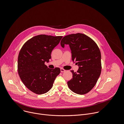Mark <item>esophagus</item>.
I'll return each instance as SVG.
<instances>
[{"label":"esophagus","mask_w":124,"mask_h":124,"mask_svg":"<svg viewBox=\"0 0 124 124\" xmlns=\"http://www.w3.org/2000/svg\"><path fill=\"white\" fill-rule=\"evenodd\" d=\"M60 71H61V73H64V72H65L66 71V70H65L64 69H63L62 68H61L60 69Z\"/></svg>","instance_id":"obj_1"}]
</instances>
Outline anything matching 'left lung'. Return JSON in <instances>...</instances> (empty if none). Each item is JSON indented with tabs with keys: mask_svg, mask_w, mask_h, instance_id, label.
Returning a JSON list of instances; mask_svg holds the SVG:
<instances>
[{
	"mask_svg": "<svg viewBox=\"0 0 124 124\" xmlns=\"http://www.w3.org/2000/svg\"><path fill=\"white\" fill-rule=\"evenodd\" d=\"M60 44L62 47L69 45L72 59L78 66L77 72L70 70L73 78L67 82L70 89L79 95L88 93L101 73V54L97 45L90 37L79 33L64 36Z\"/></svg>",
	"mask_w": 124,
	"mask_h": 124,
	"instance_id": "obj_1",
	"label": "left lung"
}]
</instances>
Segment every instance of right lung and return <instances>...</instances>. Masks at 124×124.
<instances>
[{
	"label": "right lung",
	"mask_w": 124,
	"mask_h": 124,
	"mask_svg": "<svg viewBox=\"0 0 124 124\" xmlns=\"http://www.w3.org/2000/svg\"><path fill=\"white\" fill-rule=\"evenodd\" d=\"M62 37L39 35L28 40L22 47L17 70L23 84L33 93L40 95L48 92L60 74L59 68L49 69L45 63L49 62L52 50Z\"/></svg>",
	"instance_id": "obj_1"
}]
</instances>
